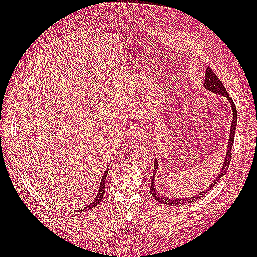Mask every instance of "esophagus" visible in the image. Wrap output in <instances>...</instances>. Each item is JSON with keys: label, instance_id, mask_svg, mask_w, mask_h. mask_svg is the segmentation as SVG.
<instances>
[{"label": "esophagus", "instance_id": "1", "mask_svg": "<svg viewBox=\"0 0 257 257\" xmlns=\"http://www.w3.org/2000/svg\"><path fill=\"white\" fill-rule=\"evenodd\" d=\"M141 141H144V136L143 133L139 132V129H132L129 133L128 139H127V144L129 147L132 148H135L137 147Z\"/></svg>", "mask_w": 257, "mask_h": 257}]
</instances>
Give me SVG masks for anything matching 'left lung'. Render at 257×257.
Returning a JSON list of instances; mask_svg holds the SVG:
<instances>
[{"instance_id": "obj_1", "label": "left lung", "mask_w": 257, "mask_h": 257, "mask_svg": "<svg viewBox=\"0 0 257 257\" xmlns=\"http://www.w3.org/2000/svg\"><path fill=\"white\" fill-rule=\"evenodd\" d=\"M204 89L207 91L213 92V94L220 95L222 97H225L227 101L230 102L232 111H233V118H232V123H231V130H230V137H228V143H227V148H226V154L224 161H223V166L220 169V172L217 173L216 178L213 180V181L207 185V188L203 191H200L196 194L192 196H188V198H174V196H168V195H163L161 194L158 189L156 188L155 184V179H156V173L158 171V167H159V161L158 159H155V167H154V176L151 178V187H150V194L154 196L155 200L157 202H159L160 204H165L168 206H181L184 204H189L191 202H194L196 200H199L201 198H203V195H205L209 191L214 187V185L220 181V180L225 176L227 172L228 166H230L231 162V157H232V147L234 143V137H235V129H236V124H237V111H236V107L234 105L233 99L228 96L227 90L225 89V87L223 86L222 81L217 78V76L214 74V72L211 68L207 67L205 70V80H204Z\"/></svg>"}]
</instances>
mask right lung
<instances>
[{
  "label": "right lung",
  "instance_id": "1",
  "mask_svg": "<svg viewBox=\"0 0 257 257\" xmlns=\"http://www.w3.org/2000/svg\"><path fill=\"white\" fill-rule=\"evenodd\" d=\"M107 174H108V169L105 171V173H103V176L101 178V182H100V185H99V189H98V193L96 194L95 199L92 200L90 203L87 205L86 207H84L83 211L94 209V207H96L98 204H99L100 202H101V200L103 199V195H105V182H106V179H107Z\"/></svg>",
  "mask_w": 257,
  "mask_h": 257
}]
</instances>
